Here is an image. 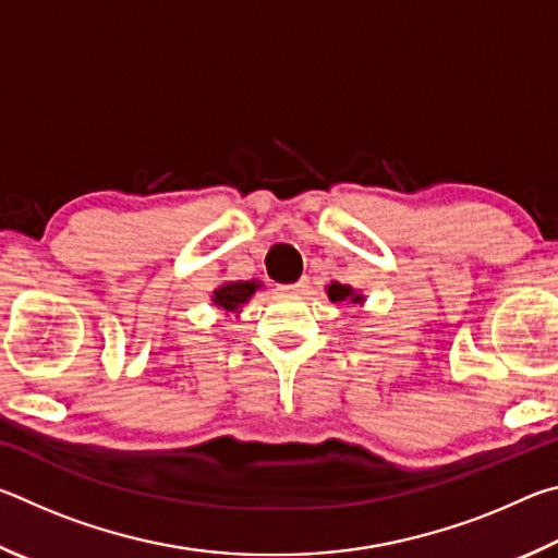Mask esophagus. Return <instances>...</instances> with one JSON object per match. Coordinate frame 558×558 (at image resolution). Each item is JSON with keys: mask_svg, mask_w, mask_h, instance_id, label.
Instances as JSON below:
<instances>
[{"mask_svg": "<svg viewBox=\"0 0 558 558\" xmlns=\"http://www.w3.org/2000/svg\"><path fill=\"white\" fill-rule=\"evenodd\" d=\"M307 288H310V280H307V278H300L298 282H292V286H286L282 290L292 292V295H300V292H305Z\"/></svg>", "mask_w": 558, "mask_h": 558, "instance_id": "1", "label": "esophagus"}]
</instances>
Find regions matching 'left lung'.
<instances>
[{
	"instance_id": "obj_1",
	"label": "left lung",
	"mask_w": 558,
	"mask_h": 558,
	"mask_svg": "<svg viewBox=\"0 0 558 558\" xmlns=\"http://www.w3.org/2000/svg\"><path fill=\"white\" fill-rule=\"evenodd\" d=\"M327 298L332 302H364V295H356V292L349 288V286H342V282H332V286H327Z\"/></svg>"
}]
</instances>
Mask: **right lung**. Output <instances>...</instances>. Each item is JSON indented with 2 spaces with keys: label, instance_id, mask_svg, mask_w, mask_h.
Listing matches in <instances>:
<instances>
[{
  "label": "right lung",
  "instance_id": "obj_1",
  "mask_svg": "<svg viewBox=\"0 0 558 558\" xmlns=\"http://www.w3.org/2000/svg\"><path fill=\"white\" fill-rule=\"evenodd\" d=\"M258 288V280H229L214 290L211 302L219 310H223V313H239L245 302L256 295Z\"/></svg>",
  "mask_w": 558,
  "mask_h": 558
}]
</instances>
